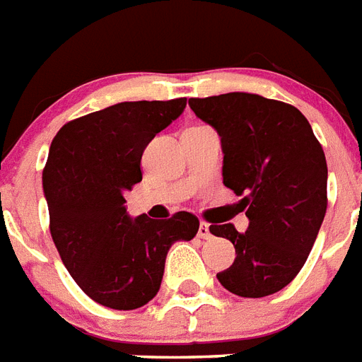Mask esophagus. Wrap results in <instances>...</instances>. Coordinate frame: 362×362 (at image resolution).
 <instances>
[{
	"label": "esophagus",
	"instance_id": "1",
	"mask_svg": "<svg viewBox=\"0 0 362 362\" xmlns=\"http://www.w3.org/2000/svg\"><path fill=\"white\" fill-rule=\"evenodd\" d=\"M197 237L199 238H210L212 237V235H210V227H209V223H201V226H199V231H197Z\"/></svg>",
	"mask_w": 362,
	"mask_h": 362
}]
</instances>
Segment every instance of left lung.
Segmentation results:
<instances>
[{
  "label": "left lung",
  "mask_w": 362,
  "mask_h": 362,
  "mask_svg": "<svg viewBox=\"0 0 362 362\" xmlns=\"http://www.w3.org/2000/svg\"><path fill=\"white\" fill-rule=\"evenodd\" d=\"M189 107L221 136L223 184L246 195V233L233 223L210 226L237 253L218 280L238 297L280 291L306 263L325 218L323 148L300 110L257 93L193 98Z\"/></svg>",
  "instance_id": "8db88e82"
}]
</instances>
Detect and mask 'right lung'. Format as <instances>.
<instances>
[{
	"label": "right lung",
	"mask_w": 362,
	"mask_h": 362,
	"mask_svg": "<svg viewBox=\"0 0 362 362\" xmlns=\"http://www.w3.org/2000/svg\"><path fill=\"white\" fill-rule=\"evenodd\" d=\"M184 109V98L125 101L67 122L50 144L42 170L50 235L73 280L107 308L150 303L169 247L199 231L189 212L133 220L124 206V193L142 180L144 148Z\"/></svg>",
	"instance_id": "1"
}]
</instances>
